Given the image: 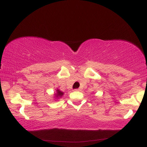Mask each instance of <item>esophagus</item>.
Here are the masks:
<instances>
[{"mask_svg":"<svg viewBox=\"0 0 147 147\" xmlns=\"http://www.w3.org/2000/svg\"><path fill=\"white\" fill-rule=\"evenodd\" d=\"M80 89H74V91H80Z\"/></svg>","mask_w":147,"mask_h":147,"instance_id":"34e87169","label":"esophagus"}]
</instances>
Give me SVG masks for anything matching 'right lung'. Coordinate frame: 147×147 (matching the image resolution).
I'll list each match as a JSON object with an SVG mask.
<instances>
[{
  "label": "right lung",
  "mask_w": 147,
  "mask_h": 147,
  "mask_svg": "<svg viewBox=\"0 0 147 147\" xmlns=\"http://www.w3.org/2000/svg\"><path fill=\"white\" fill-rule=\"evenodd\" d=\"M54 94H55V97L60 98V97H61L62 96H63V92H61V91H59V89H57L56 93H55Z\"/></svg>",
  "instance_id": "1"
}]
</instances>
